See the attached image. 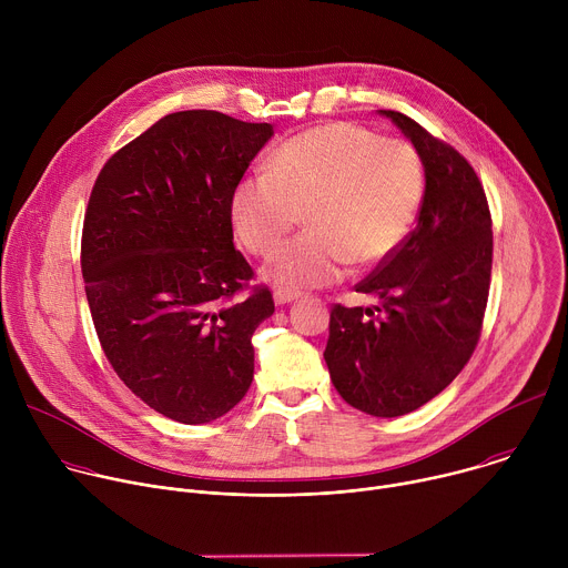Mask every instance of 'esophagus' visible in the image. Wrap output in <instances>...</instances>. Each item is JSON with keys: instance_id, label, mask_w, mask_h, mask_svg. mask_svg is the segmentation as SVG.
<instances>
[{"instance_id": "esophagus-1", "label": "esophagus", "mask_w": 568, "mask_h": 568, "mask_svg": "<svg viewBox=\"0 0 568 568\" xmlns=\"http://www.w3.org/2000/svg\"><path fill=\"white\" fill-rule=\"evenodd\" d=\"M298 296H301V292H296V290H287V287H276V290H274V301H276V305L292 303V301H296Z\"/></svg>"}]
</instances>
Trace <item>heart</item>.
I'll return each instance as SVG.
<instances>
[{"label": "heart", "mask_w": 568, "mask_h": 568, "mask_svg": "<svg viewBox=\"0 0 568 568\" xmlns=\"http://www.w3.org/2000/svg\"><path fill=\"white\" fill-rule=\"evenodd\" d=\"M425 186L423 156L409 141L337 121L287 139L267 173L240 180L231 222L245 250L267 256L305 211L310 231L272 254L265 276L287 287L328 285L353 263L377 267L404 245Z\"/></svg>", "instance_id": "obj_1"}]
</instances>
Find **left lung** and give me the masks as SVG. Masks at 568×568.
Returning <instances> with one entry per match:
<instances>
[{"mask_svg":"<svg viewBox=\"0 0 568 568\" xmlns=\"http://www.w3.org/2000/svg\"><path fill=\"white\" fill-rule=\"evenodd\" d=\"M420 152L427 186L418 224L362 283L375 307L331 310L323 351L351 407L397 418L436 397L469 362L493 274V217L469 161L414 119L382 110Z\"/></svg>","mask_w":568,"mask_h":568,"instance_id":"obj_1","label":"left lung"}]
</instances>
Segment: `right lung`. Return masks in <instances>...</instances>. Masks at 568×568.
<instances>
[{
    "instance_id": "right-lung-1",
    "label": "right lung",
    "mask_w": 568,
    "mask_h": 568,
    "mask_svg": "<svg viewBox=\"0 0 568 568\" xmlns=\"http://www.w3.org/2000/svg\"><path fill=\"white\" fill-rule=\"evenodd\" d=\"M270 123L213 110L159 119L114 152L90 195L80 242L101 348L150 409L211 423L254 379L252 337L270 287L233 247L231 193L272 139Z\"/></svg>"
}]
</instances>
